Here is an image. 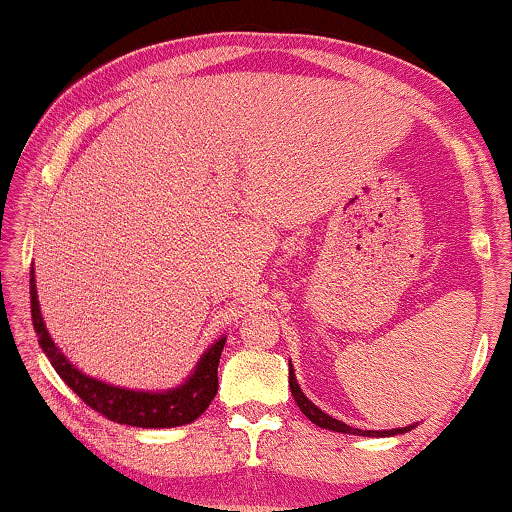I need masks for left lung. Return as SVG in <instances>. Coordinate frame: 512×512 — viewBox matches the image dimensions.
Wrapping results in <instances>:
<instances>
[{"label": "left lung", "mask_w": 512, "mask_h": 512, "mask_svg": "<svg viewBox=\"0 0 512 512\" xmlns=\"http://www.w3.org/2000/svg\"><path fill=\"white\" fill-rule=\"evenodd\" d=\"M289 387H291V394H293V401L298 403V408L303 410V415L314 422L321 429H328V431H340V433H352V436H398V433H405L410 429H415V426H403V429H391V431H361V429H352V426H347L345 422H340V419H333L328 417L326 412H321L317 405H314L310 398H307L303 391H300L298 382H296V375H293V368L289 363Z\"/></svg>", "instance_id": "1"}]
</instances>
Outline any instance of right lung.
Listing matches in <instances>:
<instances>
[{"label": "right lung", "mask_w": 512, "mask_h": 512, "mask_svg": "<svg viewBox=\"0 0 512 512\" xmlns=\"http://www.w3.org/2000/svg\"><path fill=\"white\" fill-rule=\"evenodd\" d=\"M30 298H32V324L34 331L39 335V345L58 370L62 382L81 398L88 408L100 412L102 417L111 419V422L139 426V429H167V426H181L191 424L198 419L202 412L209 408L212 398L219 389V359L226 345V338H221L216 345H212L202 356L195 373L188 377L186 384L177 389L163 391V394H149V391H130L121 387H111L95 377H88L76 370L55 342L48 335L44 321H41L39 300H37V286H34V268L30 270Z\"/></svg>", "instance_id": "add662e5"}]
</instances>
